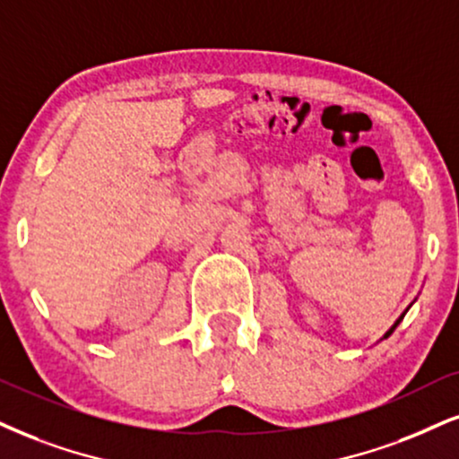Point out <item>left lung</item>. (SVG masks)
Returning <instances> with one entry per match:
<instances>
[{"label": "left lung", "mask_w": 459, "mask_h": 459, "mask_svg": "<svg viewBox=\"0 0 459 459\" xmlns=\"http://www.w3.org/2000/svg\"><path fill=\"white\" fill-rule=\"evenodd\" d=\"M409 308H411V307H409ZM409 308H406V310H409ZM406 310H404V313H403V315H400V316H398V319H395V324H394L392 327H389V330H387L385 333H383V338H389V336H392V333H394V330H395V327H398V324H400V321H403V319H404Z\"/></svg>", "instance_id": "left-lung-1"}]
</instances>
